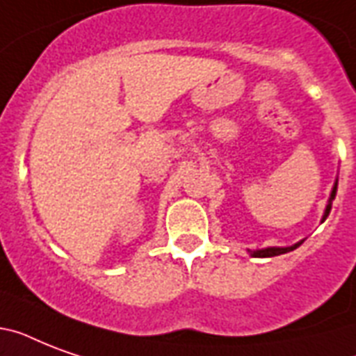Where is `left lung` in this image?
Wrapping results in <instances>:
<instances>
[{
    "instance_id": "left-lung-1",
    "label": "left lung",
    "mask_w": 356,
    "mask_h": 356,
    "mask_svg": "<svg viewBox=\"0 0 356 356\" xmlns=\"http://www.w3.org/2000/svg\"><path fill=\"white\" fill-rule=\"evenodd\" d=\"M337 188H338V179L334 181V186H332V192H331V197H329V203L325 207V212H323V218H321V222H325V218L329 216V212H331V207H332V200L337 197ZM303 243V240L298 243H293L290 248H264V249H257V251H249V253L253 254V257H277V254H284L288 251H293L296 248H299Z\"/></svg>"
}]
</instances>
